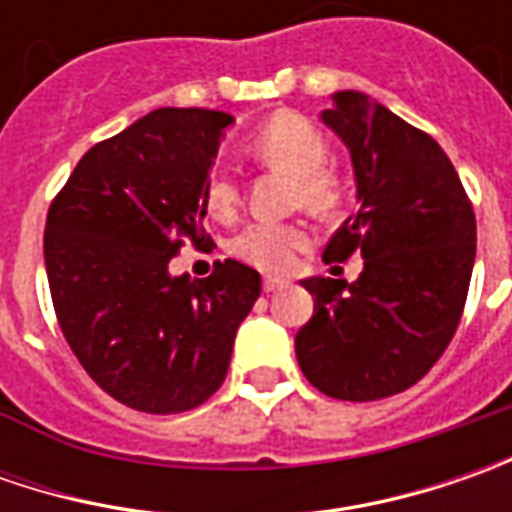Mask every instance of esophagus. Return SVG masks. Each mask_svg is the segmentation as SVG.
Listing matches in <instances>:
<instances>
[{
	"mask_svg": "<svg viewBox=\"0 0 512 512\" xmlns=\"http://www.w3.org/2000/svg\"><path fill=\"white\" fill-rule=\"evenodd\" d=\"M262 287H265V293H276V290H282V287H287L285 279H279V276H265V282H262Z\"/></svg>",
	"mask_w": 512,
	"mask_h": 512,
	"instance_id": "34e87169",
	"label": "esophagus"
}]
</instances>
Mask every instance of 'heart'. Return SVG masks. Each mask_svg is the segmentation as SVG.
Segmentation results:
<instances>
[{
    "mask_svg": "<svg viewBox=\"0 0 512 512\" xmlns=\"http://www.w3.org/2000/svg\"><path fill=\"white\" fill-rule=\"evenodd\" d=\"M247 153L270 170H282L293 176V205L305 207L316 216H333L344 202L342 170L330 156V142L316 122L296 110H279L267 122L250 133ZM242 202V193L236 179L216 170L205 187V207L216 219H233ZM310 242V233L299 222H253L233 239V256L247 265L267 270V273H285L293 267L296 256Z\"/></svg>",
    "mask_w": 512,
    "mask_h": 512,
    "instance_id": "obj_1",
    "label": "heart"
}]
</instances>
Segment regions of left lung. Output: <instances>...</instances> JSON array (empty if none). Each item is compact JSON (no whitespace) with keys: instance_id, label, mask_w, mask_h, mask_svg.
I'll return each instance as SVG.
<instances>
[{"instance_id":"obj_1","label":"left lung","mask_w":512,"mask_h":512,"mask_svg":"<svg viewBox=\"0 0 512 512\" xmlns=\"http://www.w3.org/2000/svg\"><path fill=\"white\" fill-rule=\"evenodd\" d=\"M325 125L350 148L359 213L325 247V262L362 253L353 285H302L313 316L296 333L307 382L342 402L396 396L439 362L462 322L476 262V213L433 136L364 93L342 90Z\"/></svg>"}]
</instances>
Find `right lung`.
<instances>
[{
	"mask_svg": "<svg viewBox=\"0 0 512 512\" xmlns=\"http://www.w3.org/2000/svg\"><path fill=\"white\" fill-rule=\"evenodd\" d=\"M222 110L159 108L79 159L48 207L45 270L59 327L88 376L142 413H185L225 382L233 339L262 279L216 262L170 276L185 242L205 245V187Z\"/></svg>",
	"mask_w": 512,
	"mask_h": 512,
	"instance_id": "1",
	"label": "right lung"
}]
</instances>
